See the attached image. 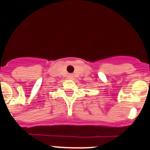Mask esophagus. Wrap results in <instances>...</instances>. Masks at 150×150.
Here are the masks:
<instances>
[{"label":"esophagus","instance_id":"obj_1","mask_svg":"<svg viewBox=\"0 0 150 150\" xmlns=\"http://www.w3.org/2000/svg\"><path fill=\"white\" fill-rule=\"evenodd\" d=\"M73 78H74V75H73V74H69V75H68V79H72Z\"/></svg>","mask_w":150,"mask_h":150}]
</instances>
